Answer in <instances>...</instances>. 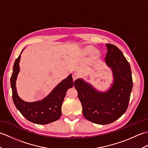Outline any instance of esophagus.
Masks as SVG:
<instances>
[{
  "label": "esophagus",
  "mask_w": 148,
  "mask_h": 148,
  "mask_svg": "<svg viewBox=\"0 0 148 148\" xmlns=\"http://www.w3.org/2000/svg\"><path fill=\"white\" fill-rule=\"evenodd\" d=\"M78 76H79V74H78L77 72H73V73H72V78H73L74 81L76 80L78 77Z\"/></svg>",
  "instance_id": "1"
}]
</instances>
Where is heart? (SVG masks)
I'll return each mask as SVG.
<instances>
[{
  "instance_id": "b5f03b06",
  "label": "heart",
  "mask_w": 148,
  "mask_h": 148,
  "mask_svg": "<svg viewBox=\"0 0 148 148\" xmlns=\"http://www.w3.org/2000/svg\"><path fill=\"white\" fill-rule=\"evenodd\" d=\"M93 51H94V48L92 46H87L85 48V49H84V52L87 53V54H90V53H92Z\"/></svg>"
}]
</instances>
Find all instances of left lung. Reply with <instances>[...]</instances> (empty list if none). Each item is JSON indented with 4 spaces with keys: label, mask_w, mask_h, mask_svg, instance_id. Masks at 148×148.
Instances as JSON below:
<instances>
[{
    "label": "left lung",
    "mask_w": 148,
    "mask_h": 148,
    "mask_svg": "<svg viewBox=\"0 0 148 148\" xmlns=\"http://www.w3.org/2000/svg\"><path fill=\"white\" fill-rule=\"evenodd\" d=\"M106 46L108 51L105 62L113 76L109 88L100 92L82 78L74 82L84 118L99 125L111 123L124 114L133 86L130 65L121 50L111 44Z\"/></svg>",
    "instance_id": "obj_1"
}]
</instances>
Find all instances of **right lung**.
<instances>
[{"instance_id": "right-lung-1", "label": "right lung", "mask_w": 148, "mask_h": 148, "mask_svg": "<svg viewBox=\"0 0 148 148\" xmlns=\"http://www.w3.org/2000/svg\"><path fill=\"white\" fill-rule=\"evenodd\" d=\"M16 60L11 77V86L12 92V100L16 108L27 120L39 125H46L55 121L60 118L62 105L69 88L73 86L72 74L63 79L48 96L39 101L28 102L18 96L16 81L20 72L21 54Z\"/></svg>"}]
</instances>
